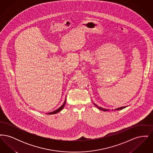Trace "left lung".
Segmentation results:
<instances>
[{
	"mask_svg": "<svg viewBox=\"0 0 153 153\" xmlns=\"http://www.w3.org/2000/svg\"><path fill=\"white\" fill-rule=\"evenodd\" d=\"M95 104V106H96V107H97L99 109H100V110H102V111H109V109H104V108H102V107H99L98 105H97L96 104ZM126 107H120V108H117V109H115V110H117V111H119V110H120V109H124V108H126Z\"/></svg>",
	"mask_w": 153,
	"mask_h": 153,
	"instance_id": "obj_1",
	"label": "left lung"
}]
</instances>
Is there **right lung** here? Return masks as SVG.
<instances>
[{"label": "right lung", "instance_id": "add662e5", "mask_svg": "<svg viewBox=\"0 0 153 153\" xmlns=\"http://www.w3.org/2000/svg\"><path fill=\"white\" fill-rule=\"evenodd\" d=\"M65 102H66V100L65 102H64V104H63V105H62L59 108H58L57 109H56V110H55V111H53V112H49V113H48V114H49V115H51V114H57V113H58V112H59L60 111H61L62 109L64 108V106H65Z\"/></svg>", "mask_w": 153, "mask_h": 153}]
</instances>
